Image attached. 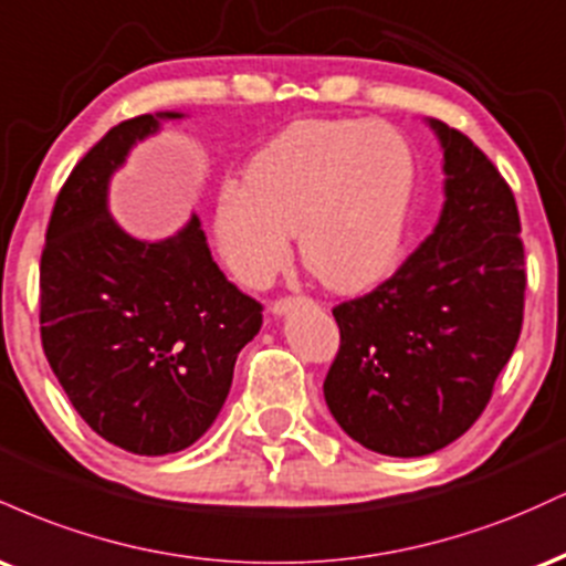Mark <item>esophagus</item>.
I'll return each mask as SVG.
<instances>
[{
    "label": "esophagus",
    "instance_id": "34e87169",
    "mask_svg": "<svg viewBox=\"0 0 566 566\" xmlns=\"http://www.w3.org/2000/svg\"><path fill=\"white\" fill-rule=\"evenodd\" d=\"M305 297H295V295H284V297H276L274 303H271V314H276V316H282V314H287V311H292L295 308L297 303H303Z\"/></svg>",
    "mask_w": 566,
    "mask_h": 566
}]
</instances>
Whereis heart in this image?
<instances>
[{
  "label": "heart",
  "mask_w": 566,
  "mask_h": 566,
  "mask_svg": "<svg viewBox=\"0 0 566 566\" xmlns=\"http://www.w3.org/2000/svg\"><path fill=\"white\" fill-rule=\"evenodd\" d=\"M415 154L391 125L301 119L247 161L226 186L216 237L239 282L261 287L290 261L301 231L305 269L324 287L361 292L399 263L412 216Z\"/></svg>",
  "instance_id": "1"
}]
</instances>
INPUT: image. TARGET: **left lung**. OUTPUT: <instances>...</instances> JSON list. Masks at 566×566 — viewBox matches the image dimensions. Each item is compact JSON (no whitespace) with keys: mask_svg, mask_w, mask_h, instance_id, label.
<instances>
[{"mask_svg":"<svg viewBox=\"0 0 566 566\" xmlns=\"http://www.w3.org/2000/svg\"><path fill=\"white\" fill-rule=\"evenodd\" d=\"M431 127L447 172L437 229L394 276L335 305L340 348L324 378L343 431L391 458L437 452L476 423L524 322L511 186L469 135Z\"/></svg>","mask_w":566,"mask_h":566,"instance_id":"left-lung-1","label":"left lung"}]
</instances>
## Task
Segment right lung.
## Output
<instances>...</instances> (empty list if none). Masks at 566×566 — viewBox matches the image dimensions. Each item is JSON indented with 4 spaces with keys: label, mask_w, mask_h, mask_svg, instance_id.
Returning a JSON list of instances; mask_svg holds the SVG:
<instances>
[{
    "label": "right lung",
    "mask_w": 566,
    "mask_h": 566,
    "mask_svg": "<svg viewBox=\"0 0 566 566\" xmlns=\"http://www.w3.org/2000/svg\"><path fill=\"white\" fill-rule=\"evenodd\" d=\"M159 116L180 114L119 122L76 161L39 261L44 356L84 423L135 454L180 452L212 426L263 324V305L212 261L199 218L140 242L108 216V178Z\"/></svg>",
    "instance_id": "add662e5"
}]
</instances>
